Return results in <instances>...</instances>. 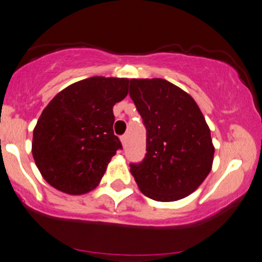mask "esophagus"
I'll return each mask as SVG.
<instances>
[{
    "label": "esophagus",
    "mask_w": 262,
    "mask_h": 262,
    "mask_svg": "<svg viewBox=\"0 0 262 262\" xmlns=\"http://www.w3.org/2000/svg\"><path fill=\"white\" fill-rule=\"evenodd\" d=\"M127 140H128L127 135H123V137H121V142H122V145H123V146L127 145Z\"/></svg>",
    "instance_id": "esophagus-1"
}]
</instances>
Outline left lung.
I'll return each instance as SVG.
<instances>
[{
	"label": "left lung",
	"instance_id": "8db88e82",
	"mask_svg": "<svg viewBox=\"0 0 262 262\" xmlns=\"http://www.w3.org/2000/svg\"><path fill=\"white\" fill-rule=\"evenodd\" d=\"M129 95L146 127V156L130 164L145 196L174 202L190 196L213 167L210 129L188 93L163 78H132Z\"/></svg>",
	"mask_w": 262,
	"mask_h": 262
}]
</instances>
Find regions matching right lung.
Masks as SVG:
<instances>
[{
    "label": "right lung",
    "instance_id": "obj_1",
    "mask_svg": "<svg viewBox=\"0 0 262 262\" xmlns=\"http://www.w3.org/2000/svg\"><path fill=\"white\" fill-rule=\"evenodd\" d=\"M128 78L94 76L59 92L39 116L32 156L47 183L68 194L100 184L122 147L114 134V105L127 97Z\"/></svg>",
    "mask_w": 262,
    "mask_h": 262
}]
</instances>
